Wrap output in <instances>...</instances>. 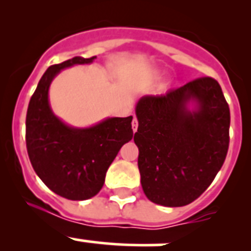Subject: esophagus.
Here are the masks:
<instances>
[{"label": "esophagus", "instance_id": "1", "mask_svg": "<svg viewBox=\"0 0 251 251\" xmlns=\"http://www.w3.org/2000/svg\"><path fill=\"white\" fill-rule=\"evenodd\" d=\"M137 128H138V120H137V118H133V120H132L133 132H136V131H137Z\"/></svg>", "mask_w": 251, "mask_h": 251}]
</instances>
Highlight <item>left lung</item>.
<instances>
[{
	"label": "left lung",
	"mask_w": 251,
	"mask_h": 251,
	"mask_svg": "<svg viewBox=\"0 0 251 251\" xmlns=\"http://www.w3.org/2000/svg\"><path fill=\"white\" fill-rule=\"evenodd\" d=\"M136 115L144 194L163 206L191 204L214 181L228 151L231 115L221 86L205 76L166 95L144 96Z\"/></svg>",
	"instance_id": "obj_1"
}]
</instances>
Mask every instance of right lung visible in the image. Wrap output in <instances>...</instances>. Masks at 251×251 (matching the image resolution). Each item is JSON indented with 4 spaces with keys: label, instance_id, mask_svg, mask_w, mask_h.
I'll return each instance as SVG.
<instances>
[{
    "label": "right lung",
    "instance_id": "right-lung-1",
    "mask_svg": "<svg viewBox=\"0 0 251 251\" xmlns=\"http://www.w3.org/2000/svg\"><path fill=\"white\" fill-rule=\"evenodd\" d=\"M96 58L74 57L50 65L27 107L25 141L32 168L50 191L70 201H86L102 189L108 168L133 136L132 116L109 118L91 127L76 128L50 109L48 90L55 75Z\"/></svg>",
    "mask_w": 251,
    "mask_h": 251
}]
</instances>
